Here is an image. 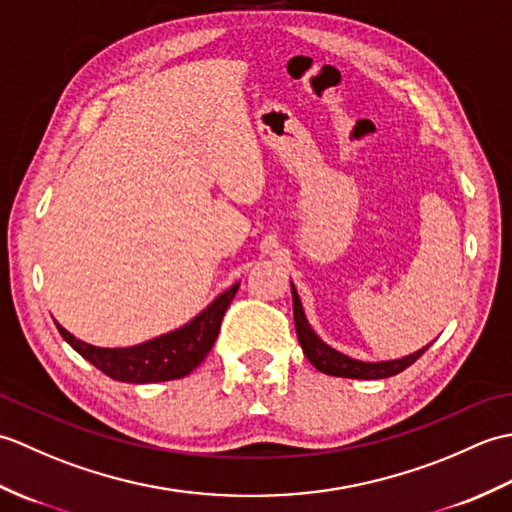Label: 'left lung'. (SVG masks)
Wrapping results in <instances>:
<instances>
[{
    "label": "left lung",
    "mask_w": 512,
    "mask_h": 512,
    "mask_svg": "<svg viewBox=\"0 0 512 512\" xmlns=\"http://www.w3.org/2000/svg\"><path fill=\"white\" fill-rule=\"evenodd\" d=\"M290 290H292V314H295V328H297V339L301 343V350L306 354L308 361L323 374L341 376V378H361V380L389 378V376L400 374L402 369H407L411 363H416L418 358L429 350L431 343L420 347L418 352L407 354L402 358H394V361H376V363L358 361V358H352L339 350H334L332 345L325 343L321 336L312 330V325L306 319V312H303L297 288L292 281H290Z\"/></svg>",
    "instance_id": "1"
}]
</instances>
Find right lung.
Here are the masks:
<instances>
[{"mask_svg": "<svg viewBox=\"0 0 512 512\" xmlns=\"http://www.w3.org/2000/svg\"><path fill=\"white\" fill-rule=\"evenodd\" d=\"M239 281L222 295H217L200 314L184 323L182 328L160 334L156 339L129 347H99L76 339L74 334L59 325L57 330L72 350L79 352L85 361H90L96 369H101L114 380L121 383H162V380H176L191 374L198 367L220 334V325L226 308L231 306Z\"/></svg>", "mask_w": 512, "mask_h": 512, "instance_id": "obj_1", "label": "right lung"}]
</instances>
